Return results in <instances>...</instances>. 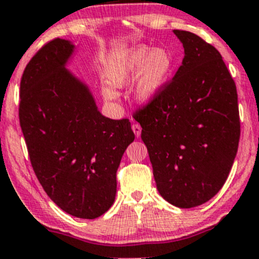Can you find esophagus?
Listing matches in <instances>:
<instances>
[{"label":"esophagus","instance_id":"obj_1","mask_svg":"<svg viewBox=\"0 0 259 259\" xmlns=\"http://www.w3.org/2000/svg\"><path fill=\"white\" fill-rule=\"evenodd\" d=\"M132 127H133V132H134L135 137L139 138L140 134H142V126H140L139 124H137V122H135V124H133Z\"/></svg>","mask_w":259,"mask_h":259}]
</instances>
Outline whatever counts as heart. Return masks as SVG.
Segmentation results:
<instances>
[{"mask_svg": "<svg viewBox=\"0 0 259 259\" xmlns=\"http://www.w3.org/2000/svg\"><path fill=\"white\" fill-rule=\"evenodd\" d=\"M173 62L169 54L164 50H151L146 46L135 49L132 54L114 65L110 72V83L120 88L134 80L142 72L138 83V98L142 101H149L163 89L171 72ZM104 96L113 100L116 96L110 88L104 89Z\"/></svg>", "mask_w": 259, "mask_h": 259, "instance_id": "b5f03b06", "label": "heart"}]
</instances>
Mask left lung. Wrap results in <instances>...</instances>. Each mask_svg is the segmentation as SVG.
I'll list each match as a JSON object with an SVG mask.
<instances>
[{
    "mask_svg": "<svg viewBox=\"0 0 259 259\" xmlns=\"http://www.w3.org/2000/svg\"><path fill=\"white\" fill-rule=\"evenodd\" d=\"M174 33L184 48L183 65L133 116L160 195L193 208L211 199L228 178L241 137L238 95L218 50L189 31Z\"/></svg>",
    "mask_w": 259,
    "mask_h": 259,
    "instance_id": "1",
    "label": "left lung"
}]
</instances>
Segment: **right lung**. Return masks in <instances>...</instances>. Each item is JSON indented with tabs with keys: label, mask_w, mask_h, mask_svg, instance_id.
Wrapping results in <instances>:
<instances>
[{
	"label": "right lung",
	"mask_w": 259,
	"mask_h": 259,
	"mask_svg": "<svg viewBox=\"0 0 259 259\" xmlns=\"http://www.w3.org/2000/svg\"><path fill=\"white\" fill-rule=\"evenodd\" d=\"M74 45L54 38L25 67L18 117L31 165L62 210L95 219L113 205L116 170L134 142L129 119L103 116L89 89L65 64Z\"/></svg>",
	"instance_id": "right-lung-1"
}]
</instances>
